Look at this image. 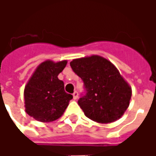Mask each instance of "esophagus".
<instances>
[{"mask_svg": "<svg viewBox=\"0 0 156 156\" xmlns=\"http://www.w3.org/2000/svg\"><path fill=\"white\" fill-rule=\"evenodd\" d=\"M73 99H77L78 98V94L77 91L73 92Z\"/></svg>", "mask_w": 156, "mask_h": 156, "instance_id": "34e87169", "label": "esophagus"}]
</instances>
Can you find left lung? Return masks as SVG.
I'll list each match as a JSON object with an SVG mask.
<instances>
[{"instance_id": "1", "label": "left lung", "mask_w": 156, "mask_h": 156, "mask_svg": "<svg viewBox=\"0 0 156 156\" xmlns=\"http://www.w3.org/2000/svg\"><path fill=\"white\" fill-rule=\"evenodd\" d=\"M70 66L83 82L84 93L78 104L87 117L107 124L124 115L132 92L110 62L99 56H91L74 59Z\"/></svg>"}]
</instances>
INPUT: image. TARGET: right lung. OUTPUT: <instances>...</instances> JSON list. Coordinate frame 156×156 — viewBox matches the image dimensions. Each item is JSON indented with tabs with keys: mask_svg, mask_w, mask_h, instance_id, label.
<instances>
[{
	"mask_svg": "<svg viewBox=\"0 0 156 156\" xmlns=\"http://www.w3.org/2000/svg\"><path fill=\"white\" fill-rule=\"evenodd\" d=\"M66 65L67 61H46L37 67L24 90L27 115L41 122H51L62 115L73 98L58 78Z\"/></svg>",
	"mask_w": 156,
	"mask_h": 156,
	"instance_id": "1",
	"label": "right lung"
}]
</instances>
